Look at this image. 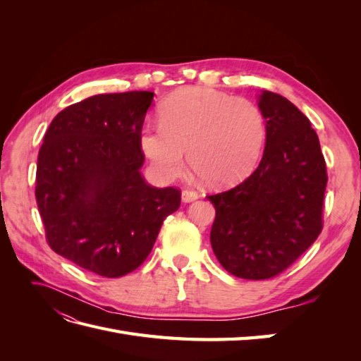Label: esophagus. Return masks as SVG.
<instances>
[{"label": "esophagus", "mask_w": 361, "mask_h": 361, "mask_svg": "<svg viewBox=\"0 0 361 361\" xmlns=\"http://www.w3.org/2000/svg\"><path fill=\"white\" fill-rule=\"evenodd\" d=\"M199 199V194L195 191H191V190H183L182 191V202L183 203H190V202H194Z\"/></svg>", "instance_id": "obj_1"}]
</instances>
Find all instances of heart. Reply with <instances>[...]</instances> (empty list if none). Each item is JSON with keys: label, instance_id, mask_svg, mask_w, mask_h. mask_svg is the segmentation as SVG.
I'll return each mask as SVG.
<instances>
[{"label": "heart", "instance_id": "obj_1", "mask_svg": "<svg viewBox=\"0 0 361 361\" xmlns=\"http://www.w3.org/2000/svg\"><path fill=\"white\" fill-rule=\"evenodd\" d=\"M267 141L257 104L206 87H185L159 108V125L140 133V147L161 180L178 179L187 164L211 187H227L253 171Z\"/></svg>", "mask_w": 361, "mask_h": 361}]
</instances>
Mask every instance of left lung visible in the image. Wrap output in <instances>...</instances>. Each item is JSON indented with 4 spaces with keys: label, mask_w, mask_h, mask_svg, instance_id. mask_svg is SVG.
I'll list each match as a JSON object with an SVG mask.
<instances>
[{
    "label": "left lung",
    "mask_w": 361,
    "mask_h": 361,
    "mask_svg": "<svg viewBox=\"0 0 361 361\" xmlns=\"http://www.w3.org/2000/svg\"><path fill=\"white\" fill-rule=\"evenodd\" d=\"M257 105L267 120L259 167L238 187L207 195L215 206L214 253L226 271L247 280L276 277L316 241L329 180L310 120L268 90Z\"/></svg>",
    "instance_id": "left-lung-1"
}]
</instances>
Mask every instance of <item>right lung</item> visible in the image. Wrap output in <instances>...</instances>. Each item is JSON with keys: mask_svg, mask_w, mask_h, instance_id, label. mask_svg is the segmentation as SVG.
I'll return each mask as SVG.
<instances>
[{"mask_svg": "<svg viewBox=\"0 0 361 361\" xmlns=\"http://www.w3.org/2000/svg\"><path fill=\"white\" fill-rule=\"evenodd\" d=\"M154 92L96 94L60 111L39 150L36 200L49 247L97 276L137 269L180 191L149 185L140 133Z\"/></svg>", "mask_w": 361, "mask_h": 361, "instance_id": "obj_1", "label": "right lung"}]
</instances>
